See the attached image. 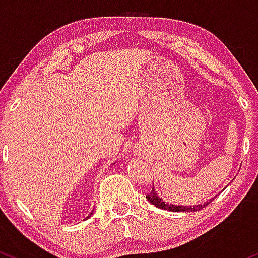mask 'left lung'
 <instances>
[{
    "label": "left lung",
    "instance_id": "obj_1",
    "mask_svg": "<svg viewBox=\"0 0 258 258\" xmlns=\"http://www.w3.org/2000/svg\"><path fill=\"white\" fill-rule=\"evenodd\" d=\"M216 196H215V198H216ZM215 198L207 200V201H205L204 204L194 205V206H180V205H169V204H167V202H164L163 199L158 196V194H157V191H156L155 186L152 187V191L150 192L149 195H146L147 201H149L150 204L155 205L156 207L161 208V210H168V211H172V212H195V211H200L201 208L206 207L208 204H211V202L215 200Z\"/></svg>",
    "mask_w": 258,
    "mask_h": 258
}]
</instances>
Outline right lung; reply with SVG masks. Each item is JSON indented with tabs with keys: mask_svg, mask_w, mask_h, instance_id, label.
I'll use <instances>...</instances> for the list:
<instances>
[{
	"mask_svg": "<svg viewBox=\"0 0 258 258\" xmlns=\"http://www.w3.org/2000/svg\"><path fill=\"white\" fill-rule=\"evenodd\" d=\"M92 212H94V211H92ZM91 215H92V213H90V215H89L88 217H86V218H89V217H91Z\"/></svg>",
	"mask_w": 258,
	"mask_h": 258,
	"instance_id": "right-lung-1",
	"label": "right lung"
}]
</instances>
